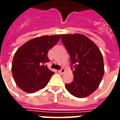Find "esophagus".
<instances>
[{
  "label": "esophagus",
  "instance_id": "34e87169",
  "mask_svg": "<svg viewBox=\"0 0 120 120\" xmlns=\"http://www.w3.org/2000/svg\"><path fill=\"white\" fill-rule=\"evenodd\" d=\"M58 73H60V74H63V73H65V69H61L60 70L58 71Z\"/></svg>",
  "mask_w": 120,
  "mask_h": 120
}]
</instances>
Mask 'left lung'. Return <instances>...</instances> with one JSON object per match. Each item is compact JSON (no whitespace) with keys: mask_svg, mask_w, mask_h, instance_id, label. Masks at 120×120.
<instances>
[{"mask_svg":"<svg viewBox=\"0 0 120 120\" xmlns=\"http://www.w3.org/2000/svg\"><path fill=\"white\" fill-rule=\"evenodd\" d=\"M61 40L71 58L73 81L65 83L74 96L84 98L96 90L104 74L103 56L96 45L83 34H62Z\"/></svg>","mask_w":120,"mask_h":120,"instance_id":"1","label":"left lung"}]
</instances>
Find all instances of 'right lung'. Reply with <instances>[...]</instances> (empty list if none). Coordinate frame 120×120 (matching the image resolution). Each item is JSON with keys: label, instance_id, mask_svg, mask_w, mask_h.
Wrapping results in <instances>:
<instances>
[{"label": "right lung", "instance_id": "1", "mask_svg": "<svg viewBox=\"0 0 120 120\" xmlns=\"http://www.w3.org/2000/svg\"><path fill=\"white\" fill-rule=\"evenodd\" d=\"M60 35L37 37L17 50L12 63V75L17 86L29 93L45 87L54 72L46 65L49 50L57 44Z\"/></svg>", "mask_w": 120, "mask_h": 120}]
</instances>
